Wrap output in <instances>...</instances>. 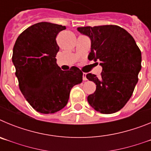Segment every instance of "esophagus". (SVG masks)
<instances>
[{"label": "esophagus", "instance_id": "esophagus-1", "mask_svg": "<svg viewBox=\"0 0 151 151\" xmlns=\"http://www.w3.org/2000/svg\"><path fill=\"white\" fill-rule=\"evenodd\" d=\"M82 79H83V81H86V80H87L86 73H83V74H82Z\"/></svg>", "mask_w": 151, "mask_h": 151}]
</instances>
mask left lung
I'll return each mask as SVG.
<instances>
[{"label":"left lung","mask_w":151,"mask_h":151,"mask_svg":"<svg viewBox=\"0 0 151 151\" xmlns=\"http://www.w3.org/2000/svg\"><path fill=\"white\" fill-rule=\"evenodd\" d=\"M91 40L89 60L99 61L101 76L86 75L96 84L88 101L96 111L110 114L120 110L132 95L141 69V53L133 37L114 25L78 27Z\"/></svg>","instance_id":"8db88e82"}]
</instances>
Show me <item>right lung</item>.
Instances as JSON below:
<instances>
[{
	"instance_id": "1",
	"label": "right lung",
	"mask_w": 151,
	"mask_h": 151,
	"mask_svg": "<svg viewBox=\"0 0 151 151\" xmlns=\"http://www.w3.org/2000/svg\"><path fill=\"white\" fill-rule=\"evenodd\" d=\"M66 29L61 25L42 22L19 35L12 61L22 94L36 111L54 113L67 104L72 88L82 82V72L73 66L63 71L57 64L60 50L56 37Z\"/></svg>"
}]
</instances>
